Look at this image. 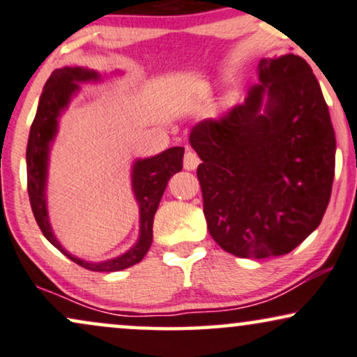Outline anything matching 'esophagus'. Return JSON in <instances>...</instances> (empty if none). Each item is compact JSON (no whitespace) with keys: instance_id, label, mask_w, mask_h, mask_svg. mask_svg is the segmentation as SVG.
<instances>
[{"instance_id":"34e87169","label":"esophagus","mask_w":357,"mask_h":357,"mask_svg":"<svg viewBox=\"0 0 357 357\" xmlns=\"http://www.w3.org/2000/svg\"><path fill=\"white\" fill-rule=\"evenodd\" d=\"M200 164V157L197 155L193 151H187L185 155H183V167L185 170H195Z\"/></svg>"}]
</instances>
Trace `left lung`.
Listing matches in <instances>:
<instances>
[{"instance_id": "1", "label": "left lung", "mask_w": 357, "mask_h": 357, "mask_svg": "<svg viewBox=\"0 0 357 357\" xmlns=\"http://www.w3.org/2000/svg\"><path fill=\"white\" fill-rule=\"evenodd\" d=\"M245 102L190 132L210 235L238 258L281 257L326 212L336 137L313 69L300 56L261 59ZM267 99L265 100L264 98Z\"/></svg>"}]
</instances>
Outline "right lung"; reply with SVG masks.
Here are the masks:
<instances>
[{"instance_id":"right-lung-1","label":"right lung","mask_w":357,"mask_h":357,"mask_svg":"<svg viewBox=\"0 0 357 357\" xmlns=\"http://www.w3.org/2000/svg\"><path fill=\"white\" fill-rule=\"evenodd\" d=\"M100 76L96 71L86 68H63L56 69L46 81L41 99H39L38 112L29 130L28 149H26V167H28V193L31 208L36 218L43 235L59 252L79 266L91 271H119L126 270L145 257L152 245V225L162 195H164L167 182L177 172L182 170L183 147L167 149L155 157L139 158L132 167V190L139 202L140 210V233L139 240L129 252L121 257L107 259V261L91 263L73 257L68 250L61 246L52 233L50 217L46 208V182H47V160H50V147L57 132V119L68 107L69 100L79 91V82L98 81Z\"/></svg>"}]
</instances>
